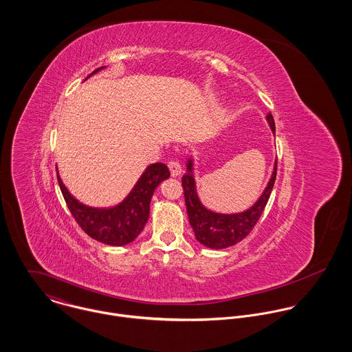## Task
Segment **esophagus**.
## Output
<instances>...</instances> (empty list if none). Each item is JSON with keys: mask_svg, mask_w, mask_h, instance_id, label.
Wrapping results in <instances>:
<instances>
[{"mask_svg": "<svg viewBox=\"0 0 352 352\" xmlns=\"http://www.w3.org/2000/svg\"><path fill=\"white\" fill-rule=\"evenodd\" d=\"M168 168H169V170H170L172 177L180 176V173H182V165H180L177 161H169V162H168Z\"/></svg>", "mask_w": 352, "mask_h": 352, "instance_id": "34e87169", "label": "esophagus"}]
</instances>
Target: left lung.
<instances>
[{
	"mask_svg": "<svg viewBox=\"0 0 352 352\" xmlns=\"http://www.w3.org/2000/svg\"><path fill=\"white\" fill-rule=\"evenodd\" d=\"M265 119L271 127L272 134L275 135V123L272 115L267 113ZM276 166L278 160H275L272 175L267 187L250 208L240 212L223 214L212 211L201 203L194 176V158H188L187 172L182 179V184L184 190L188 221L195 233V239L201 245L210 250H223L240 243L251 233L270 199L276 177Z\"/></svg>",
	"mask_w": 352,
	"mask_h": 352,
	"instance_id": "obj_1",
	"label": "left lung"
}]
</instances>
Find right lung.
I'll return each mask as SVG.
<instances>
[{"mask_svg":"<svg viewBox=\"0 0 352 352\" xmlns=\"http://www.w3.org/2000/svg\"><path fill=\"white\" fill-rule=\"evenodd\" d=\"M101 69L104 67L96 69L92 74ZM169 176L170 173L165 164H151L141 175L130 194L119 204L112 207H91L77 201L69 192L56 169L59 188L77 223L89 237L112 247L127 245L140 236L149 219L154 190Z\"/></svg>","mask_w":352,"mask_h":352,"instance_id":"add662e5","label":"right lung"}]
</instances>
